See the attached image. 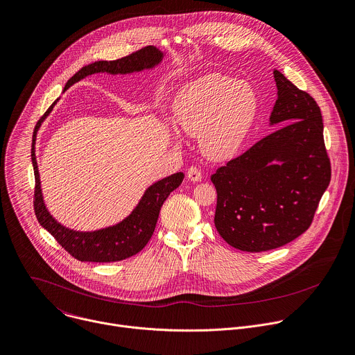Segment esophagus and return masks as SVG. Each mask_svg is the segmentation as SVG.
<instances>
[{
    "label": "esophagus",
    "mask_w": 355,
    "mask_h": 355,
    "mask_svg": "<svg viewBox=\"0 0 355 355\" xmlns=\"http://www.w3.org/2000/svg\"><path fill=\"white\" fill-rule=\"evenodd\" d=\"M187 177L191 181H200L202 180V171L198 167H189L187 171Z\"/></svg>",
    "instance_id": "1"
}]
</instances>
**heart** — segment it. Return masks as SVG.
<instances>
[{"label": "heart", "instance_id": "b5f03b06", "mask_svg": "<svg viewBox=\"0 0 355 355\" xmlns=\"http://www.w3.org/2000/svg\"><path fill=\"white\" fill-rule=\"evenodd\" d=\"M258 108V96L250 85L210 73L178 92L173 101V120L189 137H199L207 156L223 160L241 149Z\"/></svg>", "mask_w": 355, "mask_h": 355}]
</instances>
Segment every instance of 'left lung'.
<instances>
[{"instance_id": "left-lung-1", "label": "left lung", "mask_w": 355, "mask_h": 355, "mask_svg": "<svg viewBox=\"0 0 355 355\" xmlns=\"http://www.w3.org/2000/svg\"><path fill=\"white\" fill-rule=\"evenodd\" d=\"M270 125H280L210 177L214 225L231 247L262 252L305 232L329 187L331 168L318 103L280 71Z\"/></svg>"}]
</instances>
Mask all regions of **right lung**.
Wrapping results in <instances>:
<instances>
[{
  "mask_svg": "<svg viewBox=\"0 0 355 355\" xmlns=\"http://www.w3.org/2000/svg\"><path fill=\"white\" fill-rule=\"evenodd\" d=\"M163 53L153 47L148 46L144 47L127 57H123L120 60L114 61H96L92 62L82 69H79L65 85L64 90H67L73 83L79 82L80 79L98 72H105L111 75H125L132 72H139L144 69H150L162 62ZM58 98L50 105V108L44 112V115L40 118L36 124L35 132H33V146H32V163L35 170V213L42 227H44L55 241L75 259L80 262H118L127 259L130 257L137 255L139 251L145 248V245L152 239L153 231L156 228V223L159 218L160 209L164 203V200L168 198V195L177 189L182 180V173H175L170 177H166L153 185H150L146 192L144 193L142 199L139 200L138 206L132 210V213L125 217L123 221H120L115 225L105 227L96 231H75L71 228L64 227L60 224L47 210L43 193H42V185H40V177H39V168L36 162V153H35V144H36V134L44 121V118L51 112L53 107Z\"/></svg>",
  "mask_w": 355,
  "mask_h": 355,
  "instance_id": "1",
  "label": "right lung"
}]
</instances>
